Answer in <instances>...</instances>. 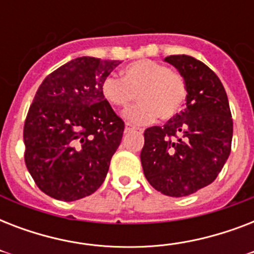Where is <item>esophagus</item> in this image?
<instances>
[{"mask_svg": "<svg viewBox=\"0 0 254 254\" xmlns=\"http://www.w3.org/2000/svg\"><path fill=\"white\" fill-rule=\"evenodd\" d=\"M129 131H142L141 127H133L131 124H127V127H125V133H129Z\"/></svg>", "mask_w": 254, "mask_h": 254, "instance_id": "esophagus-1", "label": "esophagus"}]
</instances>
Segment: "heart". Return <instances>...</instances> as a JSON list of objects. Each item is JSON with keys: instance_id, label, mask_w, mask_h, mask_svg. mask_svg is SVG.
<instances>
[{"instance_id": "obj_1", "label": "heart", "mask_w": 254, "mask_h": 254, "mask_svg": "<svg viewBox=\"0 0 254 254\" xmlns=\"http://www.w3.org/2000/svg\"><path fill=\"white\" fill-rule=\"evenodd\" d=\"M101 93L113 108L127 111L137 100L141 104L131 108L127 119L134 124L170 120L181 113L187 99V84L181 73L174 72L158 62L138 61L127 65L121 79L109 75L101 84Z\"/></svg>"}]
</instances>
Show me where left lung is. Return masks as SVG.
<instances>
[{"label":"left lung","mask_w":254,"mask_h":254,"mask_svg":"<svg viewBox=\"0 0 254 254\" xmlns=\"http://www.w3.org/2000/svg\"><path fill=\"white\" fill-rule=\"evenodd\" d=\"M187 84L186 108L163 127H147L141 163L147 182L181 197L211 185L228 159L233 120L220 79L200 61L170 55Z\"/></svg>","instance_id":"1"}]
</instances>
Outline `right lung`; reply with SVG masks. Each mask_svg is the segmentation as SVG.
<instances>
[{
    "label": "right lung",
    "mask_w": 254,
    "mask_h": 254,
    "mask_svg": "<svg viewBox=\"0 0 254 254\" xmlns=\"http://www.w3.org/2000/svg\"><path fill=\"white\" fill-rule=\"evenodd\" d=\"M120 61L83 57L46 77L23 127L25 163L49 196L73 201L105 181L125 124L101 93Z\"/></svg>",
    "instance_id": "1"
}]
</instances>
